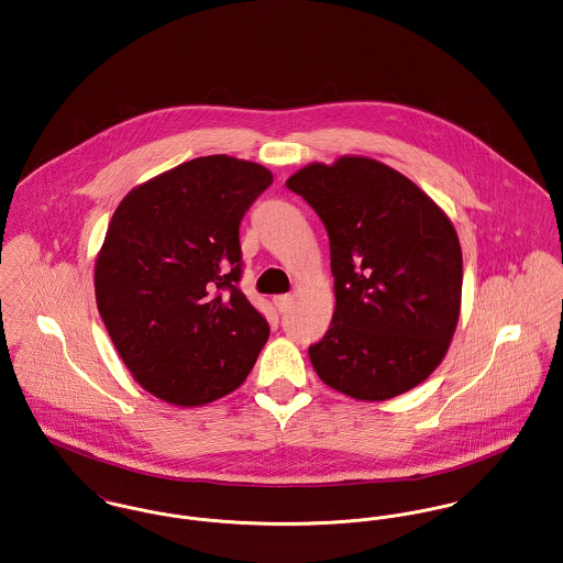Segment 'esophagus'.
<instances>
[{
  "mask_svg": "<svg viewBox=\"0 0 563 563\" xmlns=\"http://www.w3.org/2000/svg\"><path fill=\"white\" fill-rule=\"evenodd\" d=\"M289 303H291V296H274V306H276V310L278 312H283V310H287L289 308Z\"/></svg>",
  "mask_w": 563,
  "mask_h": 563,
  "instance_id": "obj_1",
  "label": "esophagus"
}]
</instances>
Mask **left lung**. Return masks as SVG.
<instances>
[{
	"label": "left lung",
	"instance_id": "obj_1",
	"mask_svg": "<svg viewBox=\"0 0 563 563\" xmlns=\"http://www.w3.org/2000/svg\"><path fill=\"white\" fill-rule=\"evenodd\" d=\"M325 224L336 308L308 346L314 373L357 400H388L422 384L454 336L463 253L454 224L409 177L343 156L287 179Z\"/></svg>",
	"mask_w": 563,
	"mask_h": 563
}]
</instances>
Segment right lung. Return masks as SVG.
Here are the masks:
<instances>
[{
    "instance_id": "add662e5",
    "label": "right lung",
    "mask_w": 563,
    "mask_h": 563,
    "mask_svg": "<svg viewBox=\"0 0 563 563\" xmlns=\"http://www.w3.org/2000/svg\"><path fill=\"white\" fill-rule=\"evenodd\" d=\"M272 174L224 154L132 188L109 222L93 287L136 384L177 407L240 388L269 336L246 300L240 222Z\"/></svg>"
}]
</instances>
